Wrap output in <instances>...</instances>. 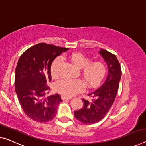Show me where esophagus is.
<instances>
[{
  "mask_svg": "<svg viewBox=\"0 0 146 146\" xmlns=\"http://www.w3.org/2000/svg\"><path fill=\"white\" fill-rule=\"evenodd\" d=\"M61 98L62 100H66V99H71V98H68V97H66L65 96H61Z\"/></svg>",
  "mask_w": 146,
  "mask_h": 146,
  "instance_id": "esophagus-1",
  "label": "esophagus"
}]
</instances>
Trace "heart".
<instances>
[{
  "label": "heart",
  "instance_id": "1",
  "mask_svg": "<svg viewBox=\"0 0 146 146\" xmlns=\"http://www.w3.org/2000/svg\"><path fill=\"white\" fill-rule=\"evenodd\" d=\"M72 63L81 68V73L86 84L90 87L98 86L102 81L106 73L105 64L102 61L91 60L80 52H74L67 56ZM63 62V58L58 56L52 62L50 66V73L52 77L58 76L59 69ZM85 84L80 79H62L54 85V90L58 93L66 97H72L84 91Z\"/></svg>",
  "mask_w": 146,
  "mask_h": 146
}]
</instances>
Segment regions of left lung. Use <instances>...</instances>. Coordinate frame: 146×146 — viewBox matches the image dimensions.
I'll return each instance as SVG.
<instances>
[{
	"instance_id": "1",
	"label": "left lung",
	"mask_w": 146,
	"mask_h": 146,
	"mask_svg": "<svg viewBox=\"0 0 146 146\" xmlns=\"http://www.w3.org/2000/svg\"><path fill=\"white\" fill-rule=\"evenodd\" d=\"M99 52L107 64L108 75L103 84L88 94L92 101L82 99L84 106L75 111L76 119L85 124L99 122L107 114L116 97L121 77V66L116 56L105 49H101Z\"/></svg>"
}]
</instances>
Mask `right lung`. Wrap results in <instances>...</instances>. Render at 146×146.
<instances>
[{
	"mask_svg": "<svg viewBox=\"0 0 146 146\" xmlns=\"http://www.w3.org/2000/svg\"><path fill=\"white\" fill-rule=\"evenodd\" d=\"M68 48L45 43L36 44L23 53L15 69V88L18 100L29 118L38 122H47L56 115L60 95L45 98L51 80L50 66L52 62Z\"/></svg>",
	"mask_w": 146,
	"mask_h": 146,
	"instance_id": "add662e5",
	"label": "right lung"
}]
</instances>
